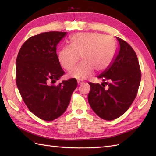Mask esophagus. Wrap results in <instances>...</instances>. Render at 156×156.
I'll return each mask as SVG.
<instances>
[{"label": "esophagus", "mask_w": 156, "mask_h": 156, "mask_svg": "<svg viewBox=\"0 0 156 156\" xmlns=\"http://www.w3.org/2000/svg\"><path fill=\"white\" fill-rule=\"evenodd\" d=\"M83 83H84V82L83 81H79V80H78L77 81V84H79V85H80V84H82Z\"/></svg>", "instance_id": "esophagus-1"}]
</instances>
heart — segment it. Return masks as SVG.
I'll return each instance as SVG.
<instances>
[{"label": "heart", "mask_w": 156, "mask_h": 156, "mask_svg": "<svg viewBox=\"0 0 156 156\" xmlns=\"http://www.w3.org/2000/svg\"><path fill=\"white\" fill-rule=\"evenodd\" d=\"M69 47L61 49L57 59L61 67L69 70L81 56V63L68 73L69 77L87 79L94 70L102 72L109 66L115 53V45L111 37L96 32L79 33L70 37Z\"/></svg>", "instance_id": "b5f03b06"}]
</instances>
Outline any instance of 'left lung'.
Segmentation results:
<instances>
[{
	"label": "left lung",
	"mask_w": 156,
	"mask_h": 156,
	"mask_svg": "<svg viewBox=\"0 0 156 156\" xmlns=\"http://www.w3.org/2000/svg\"><path fill=\"white\" fill-rule=\"evenodd\" d=\"M118 49L108 68L98 78L108 81V89L100 84L89 83L88 101L92 109L101 119L112 120L127 111L137 94L141 73L137 56L131 47L116 37Z\"/></svg>",
	"instance_id": "left-lung-1"
}]
</instances>
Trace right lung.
<instances>
[{"label": "right lung", "instance_id": "right-lung-1", "mask_svg": "<svg viewBox=\"0 0 156 156\" xmlns=\"http://www.w3.org/2000/svg\"><path fill=\"white\" fill-rule=\"evenodd\" d=\"M67 35L48 32L30 37L19 51L16 59V84L30 111L40 119L52 121L66 110L77 80L55 83L64 74L56 54V46Z\"/></svg>", "mask_w": 156, "mask_h": 156}]
</instances>
